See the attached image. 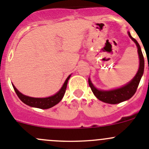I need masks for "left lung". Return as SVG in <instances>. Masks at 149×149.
Segmentation results:
<instances>
[{
  "instance_id": "1",
  "label": "left lung",
  "mask_w": 149,
  "mask_h": 149,
  "mask_svg": "<svg viewBox=\"0 0 149 149\" xmlns=\"http://www.w3.org/2000/svg\"><path fill=\"white\" fill-rule=\"evenodd\" d=\"M129 37L134 42V43L137 45V52L139 55V59H140V66L139 69L137 70V73H136L135 76L132 79L130 82L126 84V85L120 87V88H117L115 90H98L93 83L91 82L90 79H88L89 85L91 88L92 91L94 95H95L97 98L103 102L107 103V104H119L120 102L129 100L131 98L133 95L135 93L136 90H137V87L139 85L140 79H141L142 76L143 75L144 71V58L143 53H142L141 48H140L139 43L137 42V40L134 38H133L131 36L129 31H128Z\"/></svg>"
}]
</instances>
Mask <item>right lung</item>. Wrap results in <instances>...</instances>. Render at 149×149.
<instances>
[{"mask_svg":"<svg viewBox=\"0 0 149 149\" xmlns=\"http://www.w3.org/2000/svg\"><path fill=\"white\" fill-rule=\"evenodd\" d=\"M70 76L71 75H70L67 78L65 83L61 87L60 90H59V92H57L55 95L47 97V98H32V97L27 96V95H23L20 92L18 91L16 87L14 86V84H12V86H13L14 90L17 95L18 98H20L26 105H29V106L32 107L39 108V109H46L55 106L56 104H57L62 99L65 93V91H66L67 84H68V80L70 78Z\"/></svg>","mask_w":149,"mask_h":149,"instance_id":"add662e5","label":"right lung"}]
</instances>
